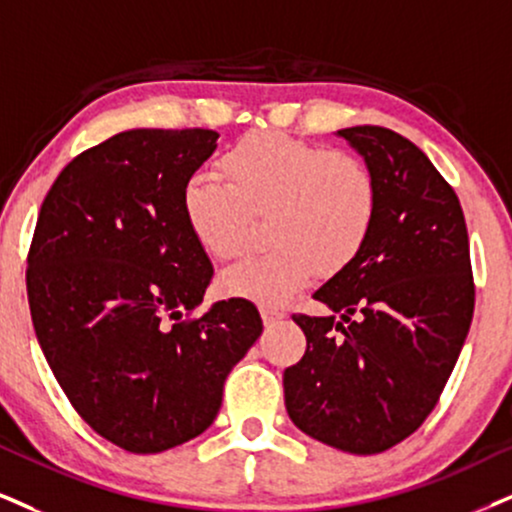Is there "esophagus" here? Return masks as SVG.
Masks as SVG:
<instances>
[{
	"mask_svg": "<svg viewBox=\"0 0 512 512\" xmlns=\"http://www.w3.org/2000/svg\"><path fill=\"white\" fill-rule=\"evenodd\" d=\"M261 318H263V323H266V327H270V325H275L277 320L285 318V311L277 306H261Z\"/></svg>",
	"mask_w": 512,
	"mask_h": 512,
	"instance_id": "obj_1",
	"label": "esophagus"
}]
</instances>
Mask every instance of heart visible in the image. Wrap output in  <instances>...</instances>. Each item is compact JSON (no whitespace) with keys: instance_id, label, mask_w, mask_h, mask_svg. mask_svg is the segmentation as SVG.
Wrapping results in <instances>:
<instances>
[{"instance_id":"heart-1","label":"heart","mask_w":512,"mask_h":512,"mask_svg":"<svg viewBox=\"0 0 512 512\" xmlns=\"http://www.w3.org/2000/svg\"><path fill=\"white\" fill-rule=\"evenodd\" d=\"M222 182L182 187V216L208 256L244 249L249 216L266 218L270 246L223 275V289L258 304H280L320 275H337L368 242L380 206L372 170L346 151H327L285 132H254L220 159Z\"/></svg>"}]
</instances>
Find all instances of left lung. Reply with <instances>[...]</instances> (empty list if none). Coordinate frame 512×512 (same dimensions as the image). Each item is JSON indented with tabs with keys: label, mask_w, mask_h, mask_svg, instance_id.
Segmentation results:
<instances>
[{
	"label": "left lung",
	"mask_w": 512,
	"mask_h": 512,
	"mask_svg": "<svg viewBox=\"0 0 512 512\" xmlns=\"http://www.w3.org/2000/svg\"><path fill=\"white\" fill-rule=\"evenodd\" d=\"M372 170L380 206L356 261L313 294L330 315L296 313L306 353L285 370L289 418L358 456L410 437L437 406L475 311L468 227L453 187L399 132H337Z\"/></svg>",
	"instance_id": "left-lung-1"
}]
</instances>
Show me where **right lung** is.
<instances>
[{
  "label": "right lung",
  "mask_w": 512,
  "mask_h": 512,
  "mask_svg": "<svg viewBox=\"0 0 512 512\" xmlns=\"http://www.w3.org/2000/svg\"><path fill=\"white\" fill-rule=\"evenodd\" d=\"M216 140L204 128L118 132L61 170L37 216L25 273L37 342L80 418L130 453L199 437L263 332L246 299L187 318L213 266L182 187Z\"/></svg>",
  "instance_id": "right-lung-1"
}]
</instances>
